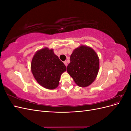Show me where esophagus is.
I'll list each match as a JSON object with an SVG mask.
<instances>
[{"label":"esophagus","mask_w":131,"mask_h":131,"mask_svg":"<svg viewBox=\"0 0 131 131\" xmlns=\"http://www.w3.org/2000/svg\"><path fill=\"white\" fill-rule=\"evenodd\" d=\"M64 64H65V66L67 67V66H68V63H67V61H64Z\"/></svg>","instance_id":"esophagus-1"}]
</instances>
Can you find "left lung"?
Here are the masks:
<instances>
[{"mask_svg": "<svg viewBox=\"0 0 131 131\" xmlns=\"http://www.w3.org/2000/svg\"><path fill=\"white\" fill-rule=\"evenodd\" d=\"M100 68V59L91 47L81 45L74 50L67 71L78 86L86 88L95 80Z\"/></svg>", "mask_w": 131, "mask_h": 131, "instance_id": "obj_1", "label": "left lung"}]
</instances>
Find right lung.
<instances>
[{
    "label": "right lung",
    "mask_w": 131,
    "mask_h": 131,
    "mask_svg": "<svg viewBox=\"0 0 131 131\" xmlns=\"http://www.w3.org/2000/svg\"><path fill=\"white\" fill-rule=\"evenodd\" d=\"M30 68L38 84L49 90L57 88L62 74L67 69L64 63L54 53L53 49L46 47L34 54Z\"/></svg>",
    "instance_id": "right-lung-1"
}]
</instances>
